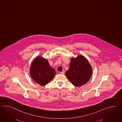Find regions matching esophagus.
Wrapping results in <instances>:
<instances>
[{
	"instance_id": "obj_1",
	"label": "esophagus",
	"mask_w": 122,
	"mask_h": 122,
	"mask_svg": "<svg viewBox=\"0 0 122 122\" xmlns=\"http://www.w3.org/2000/svg\"><path fill=\"white\" fill-rule=\"evenodd\" d=\"M60 73L61 74H62V75H63V74H64L65 72H64V71H63L61 72H60Z\"/></svg>"
}]
</instances>
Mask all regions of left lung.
<instances>
[{
  "mask_svg": "<svg viewBox=\"0 0 122 122\" xmlns=\"http://www.w3.org/2000/svg\"><path fill=\"white\" fill-rule=\"evenodd\" d=\"M92 73V68L88 61L79 55L71 60L70 67L65 74L73 85L81 87L89 81Z\"/></svg>",
  "mask_w": 122,
  "mask_h": 122,
  "instance_id": "1",
  "label": "left lung"
}]
</instances>
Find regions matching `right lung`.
<instances>
[{"label": "right lung", "mask_w": 122, "mask_h": 122, "mask_svg": "<svg viewBox=\"0 0 122 122\" xmlns=\"http://www.w3.org/2000/svg\"><path fill=\"white\" fill-rule=\"evenodd\" d=\"M30 73L34 81L41 86L48 84L56 73L47 60L39 56L33 60L30 68Z\"/></svg>", "instance_id": "right-lung-1"}]
</instances>
